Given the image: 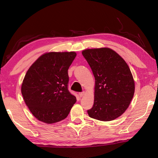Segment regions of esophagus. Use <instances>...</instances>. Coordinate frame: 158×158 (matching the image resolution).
<instances>
[{"label":"esophagus","mask_w":158,"mask_h":158,"mask_svg":"<svg viewBox=\"0 0 158 158\" xmlns=\"http://www.w3.org/2000/svg\"><path fill=\"white\" fill-rule=\"evenodd\" d=\"M84 94H85V92H80V93H79V96L80 97V98H81V97H83Z\"/></svg>","instance_id":"esophagus-1"}]
</instances>
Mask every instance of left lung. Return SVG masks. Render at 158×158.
<instances>
[{"label":"left lung","instance_id":"left-lung-1","mask_svg":"<svg viewBox=\"0 0 158 158\" xmlns=\"http://www.w3.org/2000/svg\"><path fill=\"white\" fill-rule=\"evenodd\" d=\"M82 54L95 78L94 101L90 117L104 122L121 116L135 94V81L128 65L110 48L88 49Z\"/></svg>","mask_w":158,"mask_h":158}]
</instances>
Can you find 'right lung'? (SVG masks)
Listing matches in <instances>:
<instances>
[{"label": "right lung", "mask_w": 158, "mask_h": 158, "mask_svg": "<svg viewBox=\"0 0 158 158\" xmlns=\"http://www.w3.org/2000/svg\"><path fill=\"white\" fill-rule=\"evenodd\" d=\"M75 52H49L30 67L23 80L22 94L36 119L46 123L62 121L77 101L68 89V70Z\"/></svg>", "instance_id": "add662e5"}]
</instances>
